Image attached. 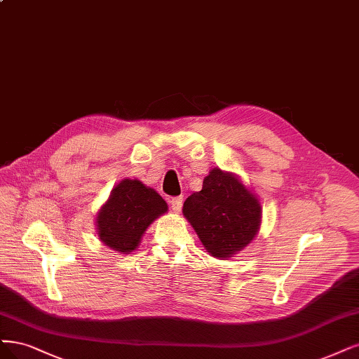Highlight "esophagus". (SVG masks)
<instances>
[{
  "label": "esophagus",
  "instance_id": "esophagus-1",
  "mask_svg": "<svg viewBox=\"0 0 359 359\" xmlns=\"http://www.w3.org/2000/svg\"><path fill=\"white\" fill-rule=\"evenodd\" d=\"M169 205H170V209L174 212H180L181 208H182V197H172V199L169 201Z\"/></svg>",
  "mask_w": 359,
  "mask_h": 359
}]
</instances>
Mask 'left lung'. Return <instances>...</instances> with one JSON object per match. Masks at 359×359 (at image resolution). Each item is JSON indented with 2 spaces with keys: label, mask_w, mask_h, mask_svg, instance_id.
Instances as JSON below:
<instances>
[{
  "label": "left lung",
  "mask_w": 359,
  "mask_h": 359,
  "mask_svg": "<svg viewBox=\"0 0 359 359\" xmlns=\"http://www.w3.org/2000/svg\"><path fill=\"white\" fill-rule=\"evenodd\" d=\"M182 214L209 254L227 258L255 238L262 206L236 177L215 168L184 202Z\"/></svg>",
  "instance_id": "left-lung-1"
}]
</instances>
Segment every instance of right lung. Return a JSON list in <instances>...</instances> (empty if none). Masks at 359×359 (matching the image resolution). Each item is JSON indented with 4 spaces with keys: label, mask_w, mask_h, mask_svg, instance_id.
I'll use <instances>...</instances> for the list:
<instances>
[{
    "label": "right lung",
    "mask_w": 359,
    "mask_h": 359,
    "mask_svg": "<svg viewBox=\"0 0 359 359\" xmlns=\"http://www.w3.org/2000/svg\"><path fill=\"white\" fill-rule=\"evenodd\" d=\"M166 211L168 205L157 191L138 180H123L97 215V234L109 248L128 254L137 248L147 227Z\"/></svg>",
    "instance_id": "add662e5"
}]
</instances>
